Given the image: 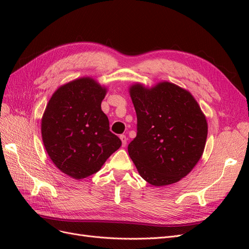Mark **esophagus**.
Listing matches in <instances>:
<instances>
[{"mask_svg": "<svg viewBox=\"0 0 249 249\" xmlns=\"http://www.w3.org/2000/svg\"><path fill=\"white\" fill-rule=\"evenodd\" d=\"M119 138H120V140H122L123 146H125V145H126V140H127L126 137H125V135H120Z\"/></svg>", "mask_w": 249, "mask_h": 249, "instance_id": "1", "label": "esophagus"}]
</instances>
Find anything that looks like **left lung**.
<instances>
[{
	"instance_id": "left-lung-1",
	"label": "left lung",
	"mask_w": 249,
	"mask_h": 249,
	"mask_svg": "<svg viewBox=\"0 0 249 249\" xmlns=\"http://www.w3.org/2000/svg\"><path fill=\"white\" fill-rule=\"evenodd\" d=\"M137 136L127 152L139 175L154 186L177 183L196 165L205 149L208 124L187 90L169 82L130 87Z\"/></svg>"
}]
</instances>
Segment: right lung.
Returning <instances> with one entry per match:
<instances>
[{"mask_svg": "<svg viewBox=\"0 0 249 249\" xmlns=\"http://www.w3.org/2000/svg\"><path fill=\"white\" fill-rule=\"evenodd\" d=\"M106 92L93 79L80 78L59 87L43 113L47 153L60 170L76 179L99 171L122 145L101 108Z\"/></svg>", "mask_w": 249, "mask_h": 249, "instance_id": "1", "label": "right lung"}]
</instances>
